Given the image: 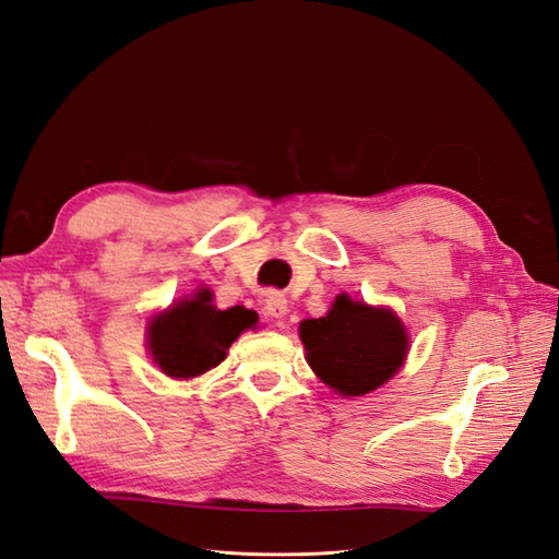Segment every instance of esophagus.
<instances>
[{
  "label": "esophagus",
  "mask_w": 559,
  "mask_h": 559,
  "mask_svg": "<svg viewBox=\"0 0 559 559\" xmlns=\"http://www.w3.org/2000/svg\"><path fill=\"white\" fill-rule=\"evenodd\" d=\"M265 310L273 319H282L286 314V298L280 292H267L265 294Z\"/></svg>",
  "instance_id": "obj_1"
}]
</instances>
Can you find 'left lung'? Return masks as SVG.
Listing matches in <instances>:
<instances>
[{
    "mask_svg": "<svg viewBox=\"0 0 559 559\" xmlns=\"http://www.w3.org/2000/svg\"><path fill=\"white\" fill-rule=\"evenodd\" d=\"M300 341L321 382L343 396L373 392L396 373L408 352V333L392 310L368 308L345 294L326 317L302 321Z\"/></svg>",
    "mask_w": 559,
    "mask_h": 559,
    "instance_id": "left-lung-1",
    "label": "left lung"
}]
</instances>
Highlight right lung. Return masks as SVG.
<instances>
[{
    "mask_svg": "<svg viewBox=\"0 0 559 559\" xmlns=\"http://www.w3.org/2000/svg\"><path fill=\"white\" fill-rule=\"evenodd\" d=\"M257 312L235 306L216 310L202 289L158 314L148 326V349L170 378H195L226 359V349L245 329L257 324Z\"/></svg>",
    "mask_w": 559,
    "mask_h": 559,
    "instance_id": "right-lung-1",
    "label": "right lung"
}]
</instances>
